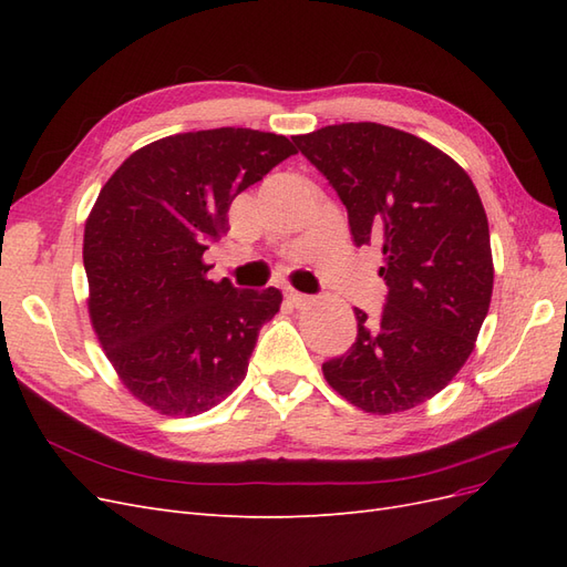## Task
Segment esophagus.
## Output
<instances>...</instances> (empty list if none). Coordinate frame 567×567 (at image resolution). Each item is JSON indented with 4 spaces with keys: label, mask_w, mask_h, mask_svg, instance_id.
Returning <instances> with one entry per match:
<instances>
[{
    "label": "esophagus",
    "mask_w": 567,
    "mask_h": 567,
    "mask_svg": "<svg viewBox=\"0 0 567 567\" xmlns=\"http://www.w3.org/2000/svg\"><path fill=\"white\" fill-rule=\"evenodd\" d=\"M286 300L296 307V310H302V307H307L312 302V298L310 296H305V293H298V290H288L286 293Z\"/></svg>",
    "instance_id": "obj_1"
}]
</instances>
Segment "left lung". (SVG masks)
<instances>
[{
  "mask_svg": "<svg viewBox=\"0 0 567 567\" xmlns=\"http://www.w3.org/2000/svg\"><path fill=\"white\" fill-rule=\"evenodd\" d=\"M293 142L348 208L357 246L383 252L381 319L357 317L354 346L323 379L369 414L427 402L466 364L494 286L483 200L456 161L379 123H342Z\"/></svg>",
  "mask_w": 567,
  "mask_h": 567,
  "instance_id": "8db88e82",
  "label": "left lung"
}]
</instances>
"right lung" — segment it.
Instances as JSON below:
<instances>
[{
  "label": "right lung",
  "mask_w": 567,
  "mask_h": 567,
  "mask_svg": "<svg viewBox=\"0 0 567 567\" xmlns=\"http://www.w3.org/2000/svg\"><path fill=\"white\" fill-rule=\"evenodd\" d=\"M296 146L284 134L217 127L134 151L84 221L92 329L117 379L165 416H196L246 379L281 290L208 279L203 252L229 205Z\"/></svg>",
  "instance_id": "right-lung-1"
}]
</instances>
